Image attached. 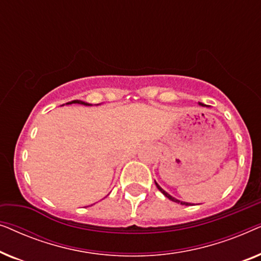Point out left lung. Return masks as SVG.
<instances>
[{
	"mask_svg": "<svg viewBox=\"0 0 261 261\" xmlns=\"http://www.w3.org/2000/svg\"><path fill=\"white\" fill-rule=\"evenodd\" d=\"M199 105H201V106H204V105H202V103H199ZM155 185H156V188H158V189H159V190H160V191H162V192H163V194H164V195H165L167 198H169V199H171V201H173V202H176V203H180V204H183V205H189V204H190V203H185V202H180V201H178V199H176V198H173V197H172V196H170L169 194H167V192H166V191H164V190H163V189H162V188H160L158 184H156V183H155Z\"/></svg>",
	"mask_w": 261,
	"mask_h": 261,
	"instance_id": "8db88e82",
	"label": "left lung"
}]
</instances>
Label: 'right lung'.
Masks as SVG:
<instances>
[{"label":"right lung","instance_id":"add662e5","mask_svg":"<svg viewBox=\"0 0 261 261\" xmlns=\"http://www.w3.org/2000/svg\"><path fill=\"white\" fill-rule=\"evenodd\" d=\"M71 103H78V105H84V106H90V105H89V103H85V102H83V101H78V99H76V101H72V102H70V103H67V105H71Z\"/></svg>","mask_w":261,"mask_h":261}]
</instances>
